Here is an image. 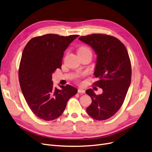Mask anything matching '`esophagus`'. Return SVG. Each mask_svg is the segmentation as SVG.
I'll return each instance as SVG.
<instances>
[{
    "label": "esophagus",
    "instance_id": "1",
    "mask_svg": "<svg viewBox=\"0 0 152 152\" xmlns=\"http://www.w3.org/2000/svg\"><path fill=\"white\" fill-rule=\"evenodd\" d=\"M78 93H80V94H84V93H85V90H84L83 89H82V88H79V89H78Z\"/></svg>",
    "mask_w": 152,
    "mask_h": 152
}]
</instances>
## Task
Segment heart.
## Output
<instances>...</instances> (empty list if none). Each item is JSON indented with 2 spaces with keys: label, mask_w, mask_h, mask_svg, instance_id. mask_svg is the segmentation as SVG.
Here are the masks:
<instances>
[{
  "label": "heart",
  "mask_w": 152,
  "mask_h": 152,
  "mask_svg": "<svg viewBox=\"0 0 152 152\" xmlns=\"http://www.w3.org/2000/svg\"><path fill=\"white\" fill-rule=\"evenodd\" d=\"M91 52L89 48H87L86 47H82L80 49H79L78 52Z\"/></svg>",
  "instance_id": "1"
}]
</instances>
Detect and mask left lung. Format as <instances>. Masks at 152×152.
<instances>
[{
    "label": "left lung",
    "mask_w": 152,
    "mask_h": 152,
    "mask_svg": "<svg viewBox=\"0 0 152 152\" xmlns=\"http://www.w3.org/2000/svg\"><path fill=\"white\" fill-rule=\"evenodd\" d=\"M79 39L92 47L97 55L94 75L99 80L94 84L103 90L100 95L92 89L86 90L92 101L87 113L96 120H105L121 108L128 91L132 74L129 54L124 45L113 36L92 34Z\"/></svg>",
    "instance_id": "1"
}]
</instances>
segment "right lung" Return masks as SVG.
<instances>
[{
  "mask_svg": "<svg viewBox=\"0 0 152 152\" xmlns=\"http://www.w3.org/2000/svg\"><path fill=\"white\" fill-rule=\"evenodd\" d=\"M78 35L48 34L32 38L26 45L18 70L23 96L33 113L45 121L58 118L68 100L77 92L67 84L61 89L53 87L52 74L61 69L63 52Z\"/></svg>",
  "mask_w": 152,
  "mask_h": 152,
  "instance_id": "right-lung-1",
  "label": "right lung"
}]
</instances>
